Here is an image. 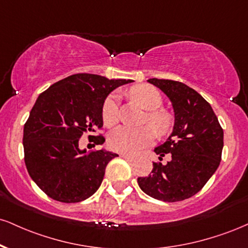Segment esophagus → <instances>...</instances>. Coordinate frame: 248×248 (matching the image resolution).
I'll return each mask as SVG.
<instances>
[{"label":"esophagus","mask_w":248,"mask_h":248,"mask_svg":"<svg viewBox=\"0 0 248 248\" xmlns=\"http://www.w3.org/2000/svg\"><path fill=\"white\" fill-rule=\"evenodd\" d=\"M120 157L124 158V159H127V160H130V162L135 159V157L132 156V155H128V154H120Z\"/></svg>","instance_id":"esophagus-1"}]
</instances>
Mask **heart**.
<instances>
[{
    "mask_svg": "<svg viewBox=\"0 0 248 248\" xmlns=\"http://www.w3.org/2000/svg\"><path fill=\"white\" fill-rule=\"evenodd\" d=\"M130 93L145 109L150 111L148 113V120L156 132L160 135L168 133L171 128V118L165 112L155 111L162 105L163 101L159 91L151 85L141 84L133 88ZM101 115L106 126H112L118 121V95L113 93L106 98ZM154 139L155 132L151 127L119 126L109 133L108 145L119 153L133 154L150 145Z\"/></svg>",
    "mask_w": 248,
    "mask_h": 248,
    "instance_id": "b5f03b06",
    "label": "heart"
}]
</instances>
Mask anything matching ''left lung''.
I'll list each match as a JSON object with an SVG mask.
<instances>
[{
    "label": "left lung",
    "instance_id": "obj_1",
    "mask_svg": "<svg viewBox=\"0 0 248 248\" xmlns=\"http://www.w3.org/2000/svg\"><path fill=\"white\" fill-rule=\"evenodd\" d=\"M171 100L174 111L172 134L155 153L159 159L169 154L171 160L154 163L148 177L137 179L140 188L151 198L177 202L192 198L202 189L219 166L223 133L210 104L194 89L171 79L150 78Z\"/></svg>",
    "mask_w": 248,
    "mask_h": 248
}]
</instances>
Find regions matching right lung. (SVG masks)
Masks as SVG:
<instances>
[{
    "instance_id": "1",
    "label": "right lung",
    "mask_w": 248,
    "mask_h": 248,
    "mask_svg": "<svg viewBox=\"0 0 248 248\" xmlns=\"http://www.w3.org/2000/svg\"><path fill=\"white\" fill-rule=\"evenodd\" d=\"M132 82L75 74L39 95L24 124V160L30 177L49 198L75 203L99 188L107 164L118 155L105 149L86 154L78 141L84 133L103 127L107 95ZM104 142L103 136L95 137L94 144Z\"/></svg>"
}]
</instances>
